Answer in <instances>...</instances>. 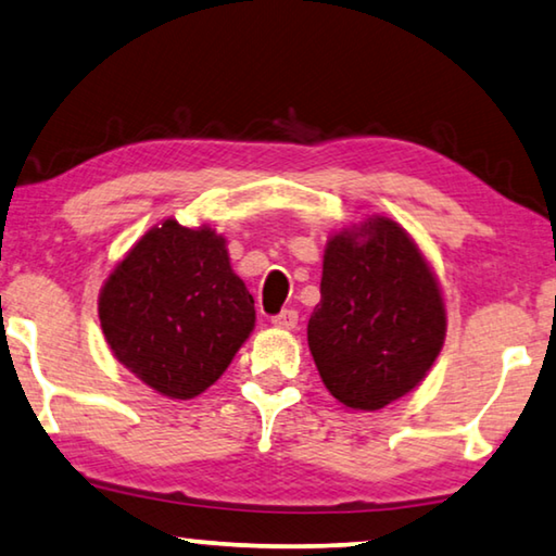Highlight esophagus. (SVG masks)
Instances as JSON below:
<instances>
[{
	"label": "esophagus",
	"instance_id": "obj_1",
	"mask_svg": "<svg viewBox=\"0 0 556 556\" xmlns=\"http://www.w3.org/2000/svg\"><path fill=\"white\" fill-rule=\"evenodd\" d=\"M270 323L276 328H283V330H293L298 326V313L293 307H286V311H280L278 315H273Z\"/></svg>",
	"mask_w": 556,
	"mask_h": 556
}]
</instances>
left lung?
I'll return each mask as SVG.
<instances>
[{
  "instance_id": "1",
  "label": "left lung",
  "mask_w": 556,
  "mask_h": 556,
  "mask_svg": "<svg viewBox=\"0 0 556 556\" xmlns=\"http://www.w3.org/2000/svg\"><path fill=\"white\" fill-rule=\"evenodd\" d=\"M445 303L413 238L386 216L328 241L307 345L330 395L380 409L430 370L445 343Z\"/></svg>"
}]
</instances>
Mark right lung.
Returning a JSON list of instances; mask_svg holds the SVG:
<instances>
[{
    "instance_id": "1",
    "label": "right lung",
    "mask_w": 556,
    "mask_h": 556,
    "mask_svg": "<svg viewBox=\"0 0 556 556\" xmlns=\"http://www.w3.org/2000/svg\"><path fill=\"white\" fill-rule=\"evenodd\" d=\"M99 318L118 363L161 395L189 400L224 375L255 307L230 270L226 238L168 218L111 273Z\"/></svg>"
}]
</instances>
